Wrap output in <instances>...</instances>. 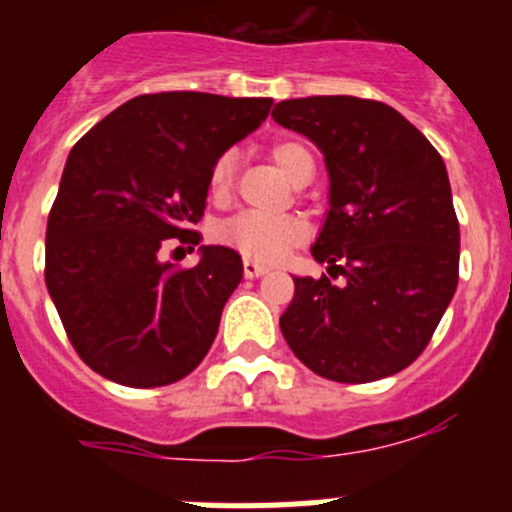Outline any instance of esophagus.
Wrapping results in <instances>:
<instances>
[{"mask_svg":"<svg viewBox=\"0 0 512 512\" xmlns=\"http://www.w3.org/2000/svg\"><path fill=\"white\" fill-rule=\"evenodd\" d=\"M242 270H245V277H262L267 275V272L272 270L270 265H260V262H252V260H245V265H242Z\"/></svg>","mask_w":512,"mask_h":512,"instance_id":"1","label":"esophagus"}]
</instances>
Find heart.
I'll return each instance as SVG.
<instances>
[{
	"label": "heart",
	"instance_id": "obj_1",
	"mask_svg": "<svg viewBox=\"0 0 512 512\" xmlns=\"http://www.w3.org/2000/svg\"><path fill=\"white\" fill-rule=\"evenodd\" d=\"M270 158L285 170L292 183H299L307 170H314L312 153L299 141H277L270 146ZM237 151H225L215 158L208 173V188L215 200H225L235 188ZM307 227L294 215H262V213H237L215 227V237L223 245L235 247L242 257L260 262H277L304 240Z\"/></svg>",
	"mask_w": 512,
	"mask_h": 512
}]
</instances>
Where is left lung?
I'll use <instances>...</instances> for the list:
<instances>
[{"instance_id": "1", "label": "left lung", "mask_w": 512, "mask_h": 512, "mask_svg": "<svg viewBox=\"0 0 512 512\" xmlns=\"http://www.w3.org/2000/svg\"><path fill=\"white\" fill-rule=\"evenodd\" d=\"M272 118L322 148L332 185L312 255L347 280L337 287L327 275L294 277V299L280 317L289 349L342 384L406 369L458 285L461 230L441 153L371 98H289Z\"/></svg>"}]
</instances>
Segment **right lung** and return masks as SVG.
<instances>
[{
  "instance_id": "add662e5",
  "label": "right lung",
  "mask_w": 512,
  "mask_h": 512,
  "mask_svg": "<svg viewBox=\"0 0 512 512\" xmlns=\"http://www.w3.org/2000/svg\"><path fill=\"white\" fill-rule=\"evenodd\" d=\"M272 98L200 91L143 94L98 121L74 148L46 223L44 280L71 347L123 386L188 376L218 334L242 280L230 247L195 267L163 262L198 245L210 165L267 118Z\"/></svg>"
}]
</instances>
